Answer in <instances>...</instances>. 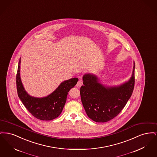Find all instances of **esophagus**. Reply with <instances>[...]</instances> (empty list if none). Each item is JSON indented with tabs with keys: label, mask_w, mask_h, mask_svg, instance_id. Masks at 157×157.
<instances>
[{
	"label": "esophagus",
	"mask_w": 157,
	"mask_h": 157,
	"mask_svg": "<svg viewBox=\"0 0 157 157\" xmlns=\"http://www.w3.org/2000/svg\"><path fill=\"white\" fill-rule=\"evenodd\" d=\"M82 84H83V83H82V80H79V81H78V82H77V83H76V86L78 88H80L82 86Z\"/></svg>",
	"instance_id": "esophagus-1"
}]
</instances>
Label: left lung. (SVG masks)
I'll list each match as a JSON object with an SVG mask.
<instances>
[{"label":"left lung","instance_id":"obj_1","mask_svg":"<svg viewBox=\"0 0 157 157\" xmlns=\"http://www.w3.org/2000/svg\"><path fill=\"white\" fill-rule=\"evenodd\" d=\"M135 63L131 78L118 86H107L99 82L97 76H83L80 89L81 101L88 117L97 122H108L117 116L133 92Z\"/></svg>","mask_w":157,"mask_h":157}]
</instances>
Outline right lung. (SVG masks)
Returning <instances> with one entry per match:
<instances>
[{
  "instance_id": "1",
  "label": "right lung",
  "mask_w": 157,
  "mask_h": 157,
  "mask_svg": "<svg viewBox=\"0 0 157 157\" xmlns=\"http://www.w3.org/2000/svg\"><path fill=\"white\" fill-rule=\"evenodd\" d=\"M21 58L16 75V88L18 97L30 113L38 120L51 121L59 116L66 103L69 90L74 88L78 78H74L62 82L52 93L47 97L30 96L25 90L20 76Z\"/></svg>"
}]
</instances>
